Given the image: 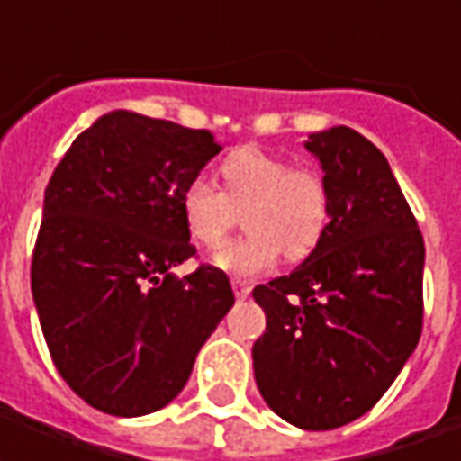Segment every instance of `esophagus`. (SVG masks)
Returning <instances> with one entry per match:
<instances>
[{"mask_svg": "<svg viewBox=\"0 0 461 461\" xmlns=\"http://www.w3.org/2000/svg\"><path fill=\"white\" fill-rule=\"evenodd\" d=\"M233 293L239 297H249L251 294V285L249 282H240V279H233Z\"/></svg>", "mask_w": 461, "mask_h": 461, "instance_id": "1", "label": "esophagus"}]
</instances>
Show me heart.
<instances>
[{
	"mask_svg": "<svg viewBox=\"0 0 461 461\" xmlns=\"http://www.w3.org/2000/svg\"><path fill=\"white\" fill-rule=\"evenodd\" d=\"M222 192L203 176L179 192V212L189 239L204 249L221 246L236 212H243V239L222 246L215 264L239 276H257L275 267L279 254L305 258L321 243L330 218V197L323 176L294 168L276 153L246 146L221 164Z\"/></svg>",
	"mask_w": 461,
	"mask_h": 461,
	"instance_id": "b5f03b06",
	"label": "heart"
}]
</instances>
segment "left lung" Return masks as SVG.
Masks as SVG:
<instances>
[{
  "instance_id": "1",
  "label": "left lung",
  "mask_w": 461,
  "mask_h": 461,
  "mask_svg": "<svg viewBox=\"0 0 461 461\" xmlns=\"http://www.w3.org/2000/svg\"><path fill=\"white\" fill-rule=\"evenodd\" d=\"M305 149L323 168L330 218L297 269L254 287L267 330L251 357L276 416L330 431L364 416L416 351L426 249L375 143L336 125Z\"/></svg>"
}]
</instances>
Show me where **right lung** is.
<instances>
[{
	"label": "right lung",
	"instance_id": "obj_1",
	"mask_svg": "<svg viewBox=\"0 0 461 461\" xmlns=\"http://www.w3.org/2000/svg\"><path fill=\"white\" fill-rule=\"evenodd\" d=\"M221 153L212 133L115 110L77 135L45 186L32 300L66 384L102 413L135 418L182 393L236 297L194 257L182 186Z\"/></svg>",
	"mask_w": 461,
	"mask_h": 461
}]
</instances>
